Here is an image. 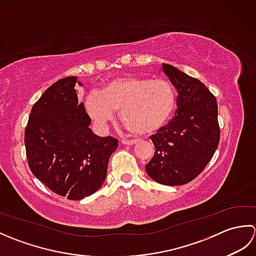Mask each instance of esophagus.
<instances>
[{"mask_svg":"<svg viewBox=\"0 0 256 256\" xmlns=\"http://www.w3.org/2000/svg\"><path fill=\"white\" fill-rule=\"evenodd\" d=\"M136 142H138L136 140H122L123 145H134L136 144Z\"/></svg>","mask_w":256,"mask_h":256,"instance_id":"34e87169","label":"esophagus"}]
</instances>
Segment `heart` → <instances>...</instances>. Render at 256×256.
I'll return each instance as SVG.
<instances>
[{
    "label": "heart",
    "instance_id": "b5f03b06",
    "mask_svg": "<svg viewBox=\"0 0 256 256\" xmlns=\"http://www.w3.org/2000/svg\"><path fill=\"white\" fill-rule=\"evenodd\" d=\"M176 91L166 80L126 76L110 81L101 94H91L84 108L101 125L120 111L122 121L140 136L158 132L170 121L176 108Z\"/></svg>",
    "mask_w": 256,
    "mask_h": 256
}]
</instances>
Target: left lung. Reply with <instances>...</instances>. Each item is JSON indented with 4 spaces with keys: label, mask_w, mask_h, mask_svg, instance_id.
Returning a JSON list of instances; mask_svg holds the SVG:
<instances>
[{
    "label": "left lung",
    "mask_w": 256,
    "mask_h": 256,
    "mask_svg": "<svg viewBox=\"0 0 256 256\" xmlns=\"http://www.w3.org/2000/svg\"><path fill=\"white\" fill-rule=\"evenodd\" d=\"M162 72L178 92L177 110L170 123L150 136L156 150L145 170L156 182L179 186L194 180L218 148V104L197 78L167 64Z\"/></svg>",
    "instance_id": "left-lung-1"
}]
</instances>
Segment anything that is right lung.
I'll use <instances>...</instances> for the list:
<instances>
[{"label": "right lung", "instance_id": "right-lung-1", "mask_svg": "<svg viewBox=\"0 0 256 256\" xmlns=\"http://www.w3.org/2000/svg\"><path fill=\"white\" fill-rule=\"evenodd\" d=\"M77 77L56 81L34 106L25 128L28 166L52 192L69 200L94 194L106 177L118 140L100 138L89 128L91 118L78 101Z\"/></svg>", "mask_w": 256, "mask_h": 256}]
</instances>
